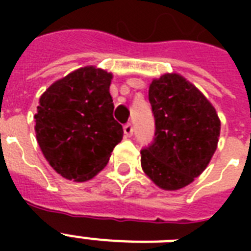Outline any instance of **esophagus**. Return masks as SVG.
Segmentation results:
<instances>
[{
    "label": "esophagus",
    "instance_id": "esophagus-1",
    "mask_svg": "<svg viewBox=\"0 0 251 251\" xmlns=\"http://www.w3.org/2000/svg\"><path fill=\"white\" fill-rule=\"evenodd\" d=\"M124 131H125V135L126 137H131L134 133V126L133 124H126L125 126H124Z\"/></svg>",
    "mask_w": 251,
    "mask_h": 251
}]
</instances>
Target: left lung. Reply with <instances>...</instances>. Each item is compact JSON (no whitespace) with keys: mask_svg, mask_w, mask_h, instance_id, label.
<instances>
[{"mask_svg":"<svg viewBox=\"0 0 251 251\" xmlns=\"http://www.w3.org/2000/svg\"><path fill=\"white\" fill-rule=\"evenodd\" d=\"M149 100L155 134L141 150L142 168L159 187L177 190L206 169L216 151L220 121L202 92L178 74L153 80Z\"/></svg>","mask_w":251,"mask_h":251,"instance_id":"left-lung-1","label":"left lung"}]
</instances>
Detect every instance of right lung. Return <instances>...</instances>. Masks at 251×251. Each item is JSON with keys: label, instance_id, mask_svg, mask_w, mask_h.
<instances>
[{"label": "right lung", "instance_id": "obj_1", "mask_svg": "<svg viewBox=\"0 0 251 251\" xmlns=\"http://www.w3.org/2000/svg\"><path fill=\"white\" fill-rule=\"evenodd\" d=\"M112 74L94 66L57 80L35 114L37 143L53 169L74 181L92 178L109 161L124 129L113 117Z\"/></svg>", "mask_w": 251, "mask_h": 251}]
</instances>
